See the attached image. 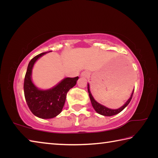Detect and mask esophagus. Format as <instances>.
<instances>
[{
  "instance_id": "1",
  "label": "esophagus",
  "mask_w": 158,
  "mask_h": 158,
  "mask_svg": "<svg viewBox=\"0 0 158 158\" xmlns=\"http://www.w3.org/2000/svg\"><path fill=\"white\" fill-rule=\"evenodd\" d=\"M81 76L82 77H85V78H87V77H89L90 76V73L87 71H84V72H83V73H81Z\"/></svg>"
}]
</instances>
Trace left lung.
I'll return each instance as SVG.
<instances>
[{
    "mask_svg": "<svg viewBox=\"0 0 158 158\" xmlns=\"http://www.w3.org/2000/svg\"><path fill=\"white\" fill-rule=\"evenodd\" d=\"M88 92H89L90 101H91L92 105H93V108H94L95 110L97 111L98 114H100L101 115H103V116H114V115H116L117 114L120 113V112L122 111L125 107H126V106L128 105V104L130 102L131 100H132V95H133V93H134V90H133V92L132 93V95H131V97L130 98L129 100H128L126 102V103H125L123 106H121V108H119V109H109L107 107H106V106L102 105H100V104H99L98 102H96L94 100V98H93V97L92 96L91 93H90V88H89V84H88Z\"/></svg>",
    "mask_w": 158,
    "mask_h": 158,
    "instance_id": "obj_1",
    "label": "left lung"
}]
</instances>
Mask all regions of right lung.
Wrapping results in <instances>:
<instances>
[{
	"label": "right lung",
	"mask_w": 158,
	"mask_h": 158,
	"mask_svg": "<svg viewBox=\"0 0 158 158\" xmlns=\"http://www.w3.org/2000/svg\"><path fill=\"white\" fill-rule=\"evenodd\" d=\"M43 52L32 58L28 63L26 71L23 90L26 103L35 116L40 118H52L62 111L67 93L76 85L79 77L65 78L53 89L47 90L37 89L31 81L32 68L35 61L45 54Z\"/></svg>",
	"instance_id": "obj_1"
}]
</instances>
